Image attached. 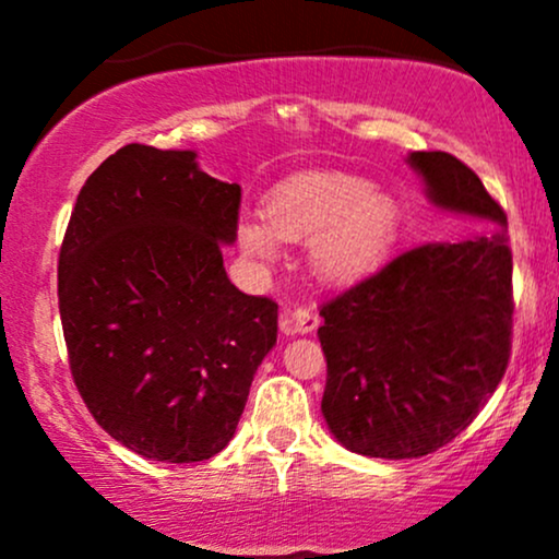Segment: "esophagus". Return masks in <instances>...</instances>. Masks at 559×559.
I'll return each mask as SVG.
<instances>
[{
    "instance_id": "esophagus-1",
    "label": "esophagus",
    "mask_w": 559,
    "mask_h": 559,
    "mask_svg": "<svg viewBox=\"0 0 559 559\" xmlns=\"http://www.w3.org/2000/svg\"><path fill=\"white\" fill-rule=\"evenodd\" d=\"M288 323H292L294 333H312L320 325V316L312 305H299L292 310Z\"/></svg>"
}]
</instances>
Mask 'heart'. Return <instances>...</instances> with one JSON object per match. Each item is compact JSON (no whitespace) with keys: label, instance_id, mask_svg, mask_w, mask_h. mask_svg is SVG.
Masks as SVG:
<instances>
[{"label":"heart","instance_id":"1","mask_svg":"<svg viewBox=\"0 0 559 559\" xmlns=\"http://www.w3.org/2000/svg\"><path fill=\"white\" fill-rule=\"evenodd\" d=\"M396 226V202L365 178L349 173H301L267 194V217H241L239 247L247 258L271 265L278 258L281 241L312 236V271L323 281L346 284L386 258Z\"/></svg>","mask_w":559,"mask_h":559}]
</instances>
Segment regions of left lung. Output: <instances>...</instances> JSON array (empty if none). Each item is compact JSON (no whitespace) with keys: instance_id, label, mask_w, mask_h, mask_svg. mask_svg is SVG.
Masks as SVG:
<instances>
[{"instance_id":"left-lung-1","label":"left lung","mask_w":559,"mask_h":559,"mask_svg":"<svg viewBox=\"0 0 559 559\" xmlns=\"http://www.w3.org/2000/svg\"><path fill=\"white\" fill-rule=\"evenodd\" d=\"M436 207L473 217L476 234L420 243L320 307L329 376L320 409L349 452L431 454L471 426L512 349L507 215L447 152H413Z\"/></svg>"}]
</instances>
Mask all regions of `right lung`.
<instances>
[{"mask_svg": "<svg viewBox=\"0 0 559 559\" xmlns=\"http://www.w3.org/2000/svg\"><path fill=\"white\" fill-rule=\"evenodd\" d=\"M241 186L194 152L128 144L83 183L57 265L70 373L115 441L202 463L234 439L278 305L228 281Z\"/></svg>", "mask_w": 559, "mask_h": 559, "instance_id": "add662e5", "label": "right lung"}]
</instances>
